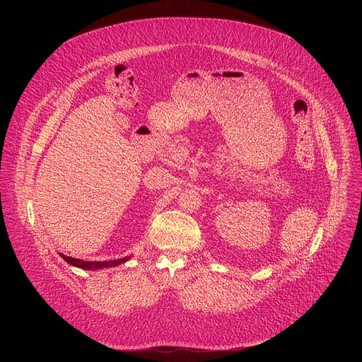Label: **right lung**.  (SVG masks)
<instances>
[{"label":"right lung","instance_id":"1","mask_svg":"<svg viewBox=\"0 0 362 362\" xmlns=\"http://www.w3.org/2000/svg\"><path fill=\"white\" fill-rule=\"evenodd\" d=\"M62 255V253H60ZM63 259L73 265V267H77V268H81V269H103V268H112V267H117L120 264H124L130 256L127 257H122V259H116V261H105V262H90V261H81V259H76V257H70V256H66V255H62Z\"/></svg>","mask_w":362,"mask_h":362}]
</instances>
